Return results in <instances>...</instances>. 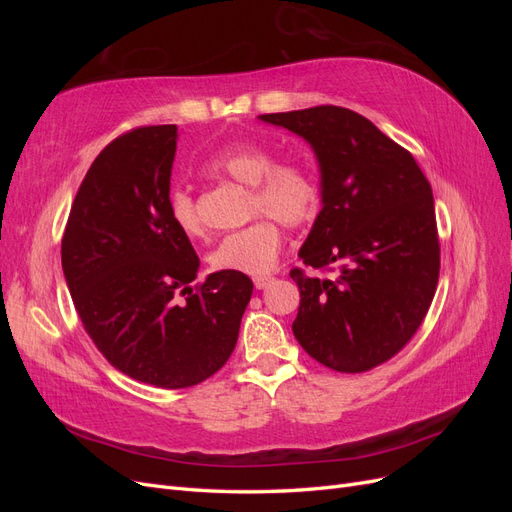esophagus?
<instances>
[{
    "label": "esophagus",
    "mask_w": 512,
    "mask_h": 512,
    "mask_svg": "<svg viewBox=\"0 0 512 512\" xmlns=\"http://www.w3.org/2000/svg\"><path fill=\"white\" fill-rule=\"evenodd\" d=\"M271 282H273V277H271V275H258V277H254V286H256L258 290L267 288Z\"/></svg>",
    "instance_id": "obj_1"
}]
</instances>
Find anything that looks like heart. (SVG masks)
<instances>
[{
	"mask_svg": "<svg viewBox=\"0 0 512 512\" xmlns=\"http://www.w3.org/2000/svg\"><path fill=\"white\" fill-rule=\"evenodd\" d=\"M205 170L252 188L250 215H269L284 226L297 228L316 218L322 203L320 183L314 170L303 162H280L277 156L256 143H230L209 158ZM170 218L185 237H203L205 224L194 196L175 190L168 198ZM273 220H258L226 235L209 254L215 271L260 275L267 273L282 250V230Z\"/></svg>",
	"mask_w": 512,
	"mask_h": 512,
	"instance_id": "heart-1",
	"label": "heart"
}]
</instances>
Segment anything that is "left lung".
<instances>
[{"mask_svg":"<svg viewBox=\"0 0 512 512\" xmlns=\"http://www.w3.org/2000/svg\"><path fill=\"white\" fill-rule=\"evenodd\" d=\"M312 145L322 209L292 269L301 305L292 333L324 367L361 374L404 348L440 275L433 194L412 153L342 106L260 115Z\"/></svg>","mask_w":512,"mask_h":512,"instance_id":"left-lung-1","label":"left lung"}]
</instances>
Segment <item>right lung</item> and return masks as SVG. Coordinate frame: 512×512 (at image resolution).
<instances>
[{"mask_svg": "<svg viewBox=\"0 0 512 512\" xmlns=\"http://www.w3.org/2000/svg\"><path fill=\"white\" fill-rule=\"evenodd\" d=\"M177 126H147L106 145L91 164L61 239V267L87 335L121 374L188 389L235 350L254 284L200 267L170 218Z\"/></svg>", "mask_w": 512, "mask_h": 512, "instance_id": "obj_1", "label": "right lung"}]
</instances>
